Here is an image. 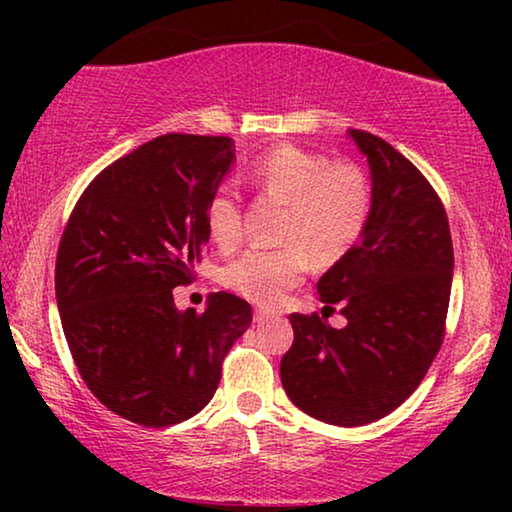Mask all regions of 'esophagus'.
Masks as SVG:
<instances>
[{"label":"esophagus","instance_id":"esophagus-1","mask_svg":"<svg viewBox=\"0 0 512 512\" xmlns=\"http://www.w3.org/2000/svg\"><path fill=\"white\" fill-rule=\"evenodd\" d=\"M270 319V314L268 312H263V310H256L254 312V324H265V321Z\"/></svg>","mask_w":512,"mask_h":512}]
</instances>
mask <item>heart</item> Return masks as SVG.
<instances>
[{
	"label": "heart",
	"instance_id": "heart-1",
	"mask_svg": "<svg viewBox=\"0 0 512 512\" xmlns=\"http://www.w3.org/2000/svg\"><path fill=\"white\" fill-rule=\"evenodd\" d=\"M249 181L263 198L286 202L279 249H249L223 270L228 289L258 305H277L303 282L312 258L321 265L340 261L359 242L370 219L373 191L356 165L331 163L321 153L277 146L249 167ZM207 228L223 249L242 237L240 193L221 184L207 202Z\"/></svg>",
	"mask_w": 512,
	"mask_h": 512
}]
</instances>
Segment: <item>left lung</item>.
Wrapping results in <instances>:
<instances>
[{"instance_id": "obj_1", "label": "left lung", "mask_w": 512, "mask_h": 512, "mask_svg": "<svg viewBox=\"0 0 512 512\" xmlns=\"http://www.w3.org/2000/svg\"><path fill=\"white\" fill-rule=\"evenodd\" d=\"M347 135L368 160L373 207L359 242L317 284L347 326L291 314L293 345L279 375L310 417L363 426L394 412L436 359L454 254L445 207L424 174L384 139Z\"/></svg>"}]
</instances>
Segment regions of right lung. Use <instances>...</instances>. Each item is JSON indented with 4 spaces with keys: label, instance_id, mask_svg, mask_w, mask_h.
I'll use <instances>...</instances> for the list:
<instances>
[{
    "label": "right lung",
    "instance_id": "right-lung-1",
    "mask_svg": "<svg viewBox=\"0 0 512 512\" xmlns=\"http://www.w3.org/2000/svg\"><path fill=\"white\" fill-rule=\"evenodd\" d=\"M235 163L230 137L163 135L97 174L76 202L55 261V298L76 368L111 412L179 424L212 401L251 305L219 291L177 310L209 242L207 202Z\"/></svg>",
    "mask_w": 512,
    "mask_h": 512
}]
</instances>
